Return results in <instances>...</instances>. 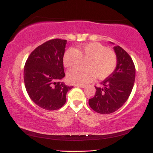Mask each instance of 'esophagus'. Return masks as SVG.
I'll return each mask as SVG.
<instances>
[{
  "instance_id": "1",
  "label": "esophagus",
  "mask_w": 153,
  "mask_h": 153,
  "mask_svg": "<svg viewBox=\"0 0 153 153\" xmlns=\"http://www.w3.org/2000/svg\"><path fill=\"white\" fill-rule=\"evenodd\" d=\"M76 87H80V88H85L86 86H85V85H76Z\"/></svg>"
}]
</instances>
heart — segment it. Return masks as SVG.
<instances>
[{
  "mask_svg": "<svg viewBox=\"0 0 153 153\" xmlns=\"http://www.w3.org/2000/svg\"><path fill=\"white\" fill-rule=\"evenodd\" d=\"M82 58L86 59L85 66L74 68L67 73L68 80L75 85H86L96 76L104 79L112 74L117 64L114 51L96 42L85 44L78 49L68 48L64 55V64L66 67H75L79 65Z\"/></svg>",
  "mask_w": 153,
  "mask_h": 153,
  "instance_id": "obj_1",
  "label": "heart"
}]
</instances>
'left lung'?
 Masks as SVG:
<instances>
[{
	"instance_id": "8db88e82",
	"label": "left lung",
	"mask_w": 153,
	"mask_h": 153,
	"mask_svg": "<svg viewBox=\"0 0 153 153\" xmlns=\"http://www.w3.org/2000/svg\"><path fill=\"white\" fill-rule=\"evenodd\" d=\"M114 50L117 56L115 70L101 82L100 87L95 86V96L89 100L93 110L104 114L114 112L123 105L135 79V66L130 56L119 46L114 47Z\"/></svg>"
}]
</instances>
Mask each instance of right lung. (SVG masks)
Listing matches in <instances>:
<instances>
[{
    "mask_svg": "<svg viewBox=\"0 0 153 153\" xmlns=\"http://www.w3.org/2000/svg\"><path fill=\"white\" fill-rule=\"evenodd\" d=\"M67 41L49 40L34 49L24 66L23 78L27 94L39 107L56 110L66 101V93L74 87L61 79L65 76L63 57Z\"/></svg>",
    "mask_w": 153,
    "mask_h": 153,
    "instance_id": "obj_1",
    "label": "right lung"
}]
</instances>
